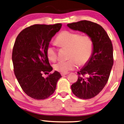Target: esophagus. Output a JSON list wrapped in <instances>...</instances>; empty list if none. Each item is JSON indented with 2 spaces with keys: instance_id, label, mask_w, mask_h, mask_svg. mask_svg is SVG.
Returning <instances> with one entry per match:
<instances>
[{
  "instance_id": "1",
  "label": "esophagus",
  "mask_w": 124,
  "mask_h": 124,
  "mask_svg": "<svg viewBox=\"0 0 124 124\" xmlns=\"http://www.w3.org/2000/svg\"><path fill=\"white\" fill-rule=\"evenodd\" d=\"M61 76H66V75H67V74H68V73H61Z\"/></svg>"
}]
</instances>
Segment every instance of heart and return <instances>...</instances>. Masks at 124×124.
<instances>
[{
    "mask_svg": "<svg viewBox=\"0 0 124 124\" xmlns=\"http://www.w3.org/2000/svg\"><path fill=\"white\" fill-rule=\"evenodd\" d=\"M56 43L61 48H69V58L67 61H61L53 65L54 70L62 73H66L77 67L78 65H86L92 57L94 50V41L92 37L87 34L65 30L57 36ZM46 55L51 61L57 58L56 48L48 46Z\"/></svg>",
    "mask_w": 124,
    "mask_h": 124,
    "instance_id": "heart-1",
    "label": "heart"
}]
</instances>
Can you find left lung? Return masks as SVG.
<instances>
[{"label": "left lung", "mask_w": 124, "mask_h": 124, "mask_svg": "<svg viewBox=\"0 0 124 124\" xmlns=\"http://www.w3.org/2000/svg\"><path fill=\"white\" fill-rule=\"evenodd\" d=\"M70 29L89 34L94 41L92 57L72 85V92L81 99H90L98 94L107 84L113 65V45L107 32L100 24L89 20L67 24Z\"/></svg>", "instance_id": "8db88e82"}]
</instances>
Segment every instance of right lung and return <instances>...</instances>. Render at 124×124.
Instances as JSON below:
<instances>
[{
	"mask_svg": "<svg viewBox=\"0 0 124 124\" xmlns=\"http://www.w3.org/2000/svg\"><path fill=\"white\" fill-rule=\"evenodd\" d=\"M61 27V23L34 24L23 29L14 43L12 60L15 77L24 93L35 100H45L52 95L62 77L57 71L46 78L42 75L53 70L46 50Z\"/></svg>",
	"mask_w": 124,
	"mask_h": 124,
	"instance_id": "1",
	"label": "right lung"
}]
</instances>
